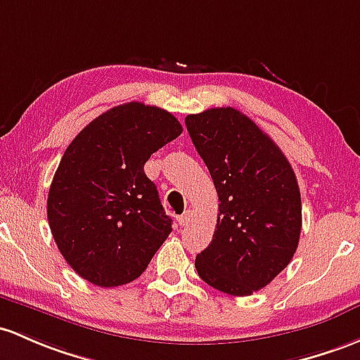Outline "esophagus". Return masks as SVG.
Listing matches in <instances>:
<instances>
[{"instance_id":"esophagus-1","label":"esophagus","mask_w":360,"mask_h":360,"mask_svg":"<svg viewBox=\"0 0 360 360\" xmlns=\"http://www.w3.org/2000/svg\"><path fill=\"white\" fill-rule=\"evenodd\" d=\"M191 218H192V211L187 210V211L184 212V214L179 216V223H180L181 226H187L188 223H191Z\"/></svg>"}]
</instances>
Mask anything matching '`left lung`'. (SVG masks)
I'll use <instances>...</instances> for the list:
<instances>
[{
	"instance_id": "obj_1",
	"label": "left lung",
	"mask_w": 360,
	"mask_h": 360,
	"mask_svg": "<svg viewBox=\"0 0 360 360\" xmlns=\"http://www.w3.org/2000/svg\"><path fill=\"white\" fill-rule=\"evenodd\" d=\"M185 125L219 197L214 235L195 269L219 292L252 295L287 268L299 245L297 176L271 137L235 108L188 115Z\"/></svg>"
}]
</instances>
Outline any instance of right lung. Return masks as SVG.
I'll return each instance as SVG.
<instances>
[{
	"label": "right lung",
	"mask_w": 360,
	"mask_h": 360,
	"mask_svg": "<svg viewBox=\"0 0 360 360\" xmlns=\"http://www.w3.org/2000/svg\"><path fill=\"white\" fill-rule=\"evenodd\" d=\"M181 130L166 110L132 101L92 120L65 150L49 187L48 221L61 256L84 280L130 283L172 233L144 165Z\"/></svg>",
	"instance_id": "obj_1"
}]
</instances>
